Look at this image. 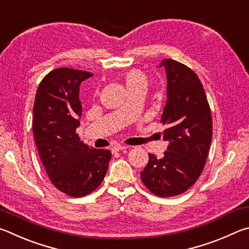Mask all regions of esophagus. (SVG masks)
Returning a JSON list of instances; mask_svg holds the SVG:
<instances>
[{
    "label": "esophagus",
    "instance_id": "obj_1",
    "mask_svg": "<svg viewBox=\"0 0 249 249\" xmlns=\"http://www.w3.org/2000/svg\"><path fill=\"white\" fill-rule=\"evenodd\" d=\"M129 146L127 145H121V144H118V145H115L112 147V152H120V151H124V150H127Z\"/></svg>",
    "mask_w": 249,
    "mask_h": 249
}]
</instances>
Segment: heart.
<instances>
[{
    "label": "heart",
    "instance_id": "1",
    "mask_svg": "<svg viewBox=\"0 0 249 249\" xmlns=\"http://www.w3.org/2000/svg\"><path fill=\"white\" fill-rule=\"evenodd\" d=\"M124 82L129 93L134 90H142L145 93L149 86V77L144 72L138 69L125 72L124 74Z\"/></svg>",
    "mask_w": 249,
    "mask_h": 249
}]
</instances>
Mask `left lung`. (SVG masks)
<instances>
[{"label": "left lung", "mask_w": 249, "mask_h": 249, "mask_svg": "<svg viewBox=\"0 0 249 249\" xmlns=\"http://www.w3.org/2000/svg\"><path fill=\"white\" fill-rule=\"evenodd\" d=\"M167 100L160 118L166 125L167 151L162 159L149 154L141 172L143 184L152 194L166 198L193 186L204 168L212 140V117L202 83L193 70L173 59H164Z\"/></svg>", "instance_id": "left-lung-1"}]
</instances>
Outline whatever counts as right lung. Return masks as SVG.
I'll list each match as a JSON object with an SVG mask.
<instances>
[{
  "instance_id": "1",
  "label": "right lung",
  "mask_w": 249,
  "mask_h": 249,
  "mask_svg": "<svg viewBox=\"0 0 249 249\" xmlns=\"http://www.w3.org/2000/svg\"><path fill=\"white\" fill-rule=\"evenodd\" d=\"M93 74L70 68L55 69L42 78L34 103L33 131L40 160L56 189L84 197L102 184L111 152L80 141V85Z\"/></svg>"
}]
</instances>
